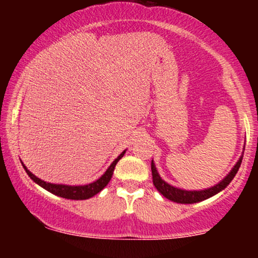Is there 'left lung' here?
Instances as JSON below:
<instances>
[{
  "mask_svg": "<svg viewBox=\"0 0 258 258\" xmlns=\"http://www.w3.org/2000/svg\"><path fill=\"white\" fill-rule=\"evenodd\" d=\"M242 155L239 159V161L236 162V165L232 168L229 173L227 174V177L223 180H221L218 184L215 186H211V188L205 189V190H183V189L174 188V186L170 185L168 183L165 182V180L161 179V177L159 176L158 171H156L155 165L152 161V174H153V183L155 185V188L158 189L159 193H161L165 198H167L168 200L174 201V203L178 204H194L199 203V201H203L205 199H209V198L214 197L215 194L220 193L221 190H223L226 186L232 182V179L235 177L236 172H238L239 167L241 165Z\"/></svg>",
  "mask_w": 258,
  "mask_h": 258,
  "instance_id": "obj_1",
  "label": "left lung"
}]
</instances>
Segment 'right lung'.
<instances>
[{"label": "right lung", "mask_w": 258, "mask_h": 258, "mask_svg": "<svg viewBox=\"0 0 258 258\" xmlns=\"http://www.w3.org/2000/svg\"><path fill=\"white\" fill-rule=\"evenodd\" d=\"M125 153L126 150H123V152L114 160V162L109 166L108 170L105 171V173L103 174L99 179H97L96 182L90 183V184L87 185H64V184H53V183H47L42 179L37 178V177L35 176V174H32L30 171L24 166V165H23V167H24L26 173L29 174V177H30L35 183H37L38 185H41L42 188L46 189V190H48L49 193L58 195V197L60 198H65V199L85 200V199H90V198L94 197V195L98 194L102 189H104V186L108 184L109 180L111 179L112 173H114V168L116 166L117 161L122 158Z\"/></svg>", "instance_id": "obj_1"}]
</instances>
